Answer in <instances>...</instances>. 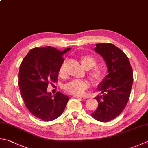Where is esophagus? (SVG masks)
Returning <instances> with one entry per match:
<instances>
[{"label":"esophagus","instance_id":"esophagus-1","mask_svg":"<svg viewBox=\"0 0 148 148\" xmlns=\"http://www.w3.org/2000/svg\"><path fill=\"white\" fill-rule=\"evenodd\" d=\"M74 97L77 98V99H85V97L83 96H80V95H75Z\"/></svg>","mask_w":148,"mask_h":148}]
</instances>
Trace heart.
Here are the masks:
<instances>
[{"mask_svg":"<svg viewBox=\"0 0 148 148\" xmlns=\"http://www.w3.org/2000/svg\"><path fill=\"white\" fill-rule=\"evenodd\" d=\"M82 65L86 70H90L88 77L90 80L95 85L99 84L105 77V71L100 66H97V60L91 55L85 54L80 58ZM59 75L63 76L65 74L64 64L61 65L59 69ZM88 88V83L85 80L75 79L72 80L64 85L66 92L72 95H82L85 90Z\"/></svg>","mask_w":148,"mask_h":148,"instance_id":"obj_1","label":"heart"}]
</instances>
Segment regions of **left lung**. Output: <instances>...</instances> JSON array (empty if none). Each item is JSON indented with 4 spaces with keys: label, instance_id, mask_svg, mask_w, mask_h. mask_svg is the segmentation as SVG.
Segmentation results:
<instances>
[{
    "label": "left lung",
    "instance_id": "8db88e82",
    "mask_svg": "<svg viewBox=\"0 0 148 148\" xmlns=\"http://www.w3.org/2000/svg\"><path fill=\"white\" fill-rule=\"evenodd\" d=\"M94 51L105 60L108 74L98 86L102 95L95 97L99 104L91 116L101 122H108L119 115L128 103L133 70L128 56L112 43H97Z\"/></svg>",
    "mask_w": 148,
    "mask_h": 148
}]
</instances>
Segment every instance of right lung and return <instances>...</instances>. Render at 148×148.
Segmentation results:
<instances>
[{
    "instance_id": "add662e5",
    "label": "right lung",
    "mask_w": 148,
    "mask_h": 148,
    "mask_svg": "<svg viewBox=\"0 0 148 148\" xmlns=\"http://www.w3.org/2000/svg\"><path fill=\"white\" fill-rule=\"evenodd\" d=\"M70 49L59 51L51 46L33 48L20 64V94L28 110L40 119L51 121L58 118L67 104V95L58 92L53 97L47 88L49 83L58 81L59 69L64 61L63 54Z\"/></svg>"
}]
</instances>
